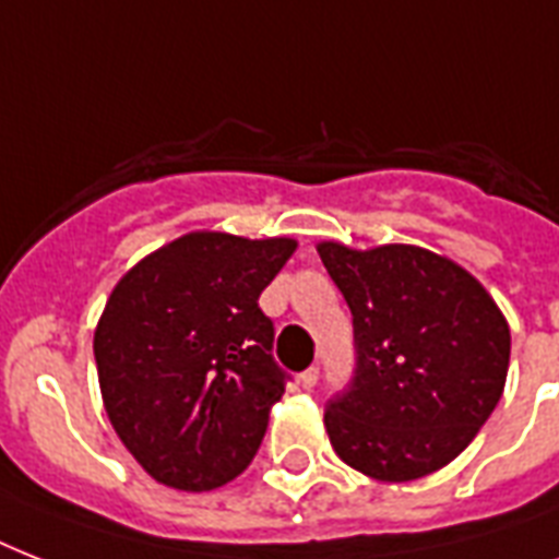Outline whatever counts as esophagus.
I'll use <instances>...</instances> for the list:
<instances>
[{
  "label": "esophagus",
  "instance_id": "1",
  "mask_svg": "<svg viewBox=\"0 0 559 559\" xmlns=\"http://www.w3.org/2000/svg\"><path fill=\"white\" fill-rule=\"evenodd\" d=\"M316 380H319V368H307V371L298 373V385L301 389H313Z\"/></svg>",
  "mask_w": 559,
  "mask_h": 559
}]
</instances>
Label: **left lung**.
<instances>
[{
	"label": "left lung",
	"mask_w": 559,
	"mask_h": 559,
	"mask_svg": "<svg viewBox=\"0 0 559 559\" xmlns=\"http://www.w3.org/2000/svg\"><path fill=\"white\" fill-rule=\"evenodd\" d=\"M354 313L357 371L331 400L333 452L373 481H415L459 459L508 380L511 328L447 254L412 243H316Z\"/></svg>",
	"instance_id": "8db88e82"
}]
</instances>
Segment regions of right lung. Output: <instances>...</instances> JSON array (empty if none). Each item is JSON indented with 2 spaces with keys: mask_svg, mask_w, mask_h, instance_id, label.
Listing matches in <instances>:
<instances>
[{
  "mask_svg": "<svg viewBox=\"0 0 559 559\" xmlns=\"http://www.w3.org/2000/svg\"><path fill=\"white\" fill-rule=\"evenodd\" d=\"M296 246L200 228L144 254L109 293L92 340L100 400L159 485L214 490L254 459L284 394L258 298Z\"/></svg>",
  "mask_w": 559,
  "mask_h": 559,
  "instance_id": "1",
  "label": "right lung"
}]
</instances>
